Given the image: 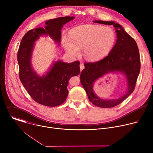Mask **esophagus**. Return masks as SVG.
Listing matches in <instances>:
<instances>
[{
	"label": "esophagus",
	"mask_w": 153,
	"mask_h": 153,
	"mask_svg": "<svg viewBox=\"0 0 153 153\" xmlns=\"http://www.w3.org/2000/svg\"><path fill=\"white\" fill-rule=\"evenodd\" d=\"M80 71H82L84 68V65H83V63H80Z\"/></svg>",
	"instance_id": "1"
}]
</instances>
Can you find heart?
<instances>
[{
  "label": "heart",
  "mask_w": 153,
  "mask_h": 153,
  "mask_svg": "<svg viewBox=\"0 0 153 153\" xmlns=\"http://www.w3.org/2000/svg\"><path fill=\"white\" fill-rule=\"evenodd\" d=\"M116 40L114 31L110 28L86 24L73 28L69 37L62 39V44L70 56H78L82 48L85 58L96 61L106 57L114 47Z\"/></svg>",
  "instance_id": "1"
}]
</instances>
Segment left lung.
<instances>
[{"instance_id":"obj_1","label":"left lung","mask_w":153,"mask_h":153,"mask_svg":"<svg viewBox=\"0 0 153 153\" xmlns=\"http://www.w3.org/2000/svg\"><path fill=\"white\" fill-rule=\"evenodd\" d=\"M93 22L113 25L117 34L116 43L110 53L103 59L92 63H85L80 74L81 83L91 102L100 108H111L122 103L131 94L140 73V55L137 43L119 24L113 21L94 20ZM110 73L122 74L127 85L126 92L115 100L98 97L94 92V83Z\"/></svg>"}]
</instances>
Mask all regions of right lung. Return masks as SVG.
Wrapping results in <instances>:
<instances>
[{"instance_id": "right-lung-1", "label": "right lung", "mask_w": 153, "mask_h": 153, "mask_svg": "<svg viewBox=\"0 0 153 153\" xmlns=\"http://www.w3.org/2000/svg\"><path fill=\"white\" fill-rule=\"evenodd\" d=\"M74 18L66 16L47 20L44 28L28 31L21 40L17 53L19 77L30 96L41 105L57 106L65 101L68 94L67 86L70 79L80 73V62L66 63L59 59L52 62L46 73L40 75L34 70L32 64L35 42L42 36H49L59 45L63 25Z\"/></svg>"}]
</instances>
